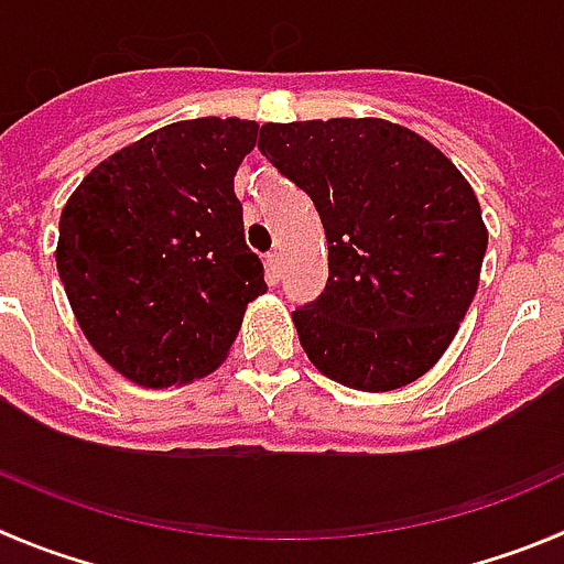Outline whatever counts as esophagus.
<instances>
[{
	"instance_id": "34e87169",
	"label": "esophagus",
	"mask_w": 564,
	"mask_h": 564,
	"mask_svg": "<svg viewBox=\"0 0 564 564\" xmlns=\"http://www.w3.org/2000/svg\"><path fill=\"white\" fill-rule=\"evenodd\" d=\"M264 264H268V273H271L273 279H279V273H282V256H279V253H268Z\"/></svg>"
}]
</instances>
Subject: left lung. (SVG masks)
I'll return each mask as SVG.
<instances>
[{
	"label": "left lung",
	"instance_id": "left-lung-1",
	"mask_svg": "<svg viewBox=\"0 0 564 564\" xmlns=\"http://www.w3.org/2000/svg\"><path fill=\"white\" fill-rule=\"evenodd\" d=\"M262 152L311 195L328 282L293 311L308 360L360 392H392L438 362L478 291L487 227L455 164L380 118L264 123Z\"/></svg>",
	"mask_w": 564,
	"mask_h": 564
}]
</instances>
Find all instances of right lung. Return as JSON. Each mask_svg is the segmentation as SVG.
I'll return each mask as SVG.
<instances>
[{
	"label": "right lung",
	"instance_id": "add662e5",
	"mask_svg": "<svg viewBox=\"0 0 564 564\" xmlns=\"http://www.w3.org/2000/svg\"><path fill=\"white\" fill-rule=\"evenodd\" d=\"M256 132L239 118L164 126L95 166L63 207L65 296L132 383L164 389L216 369L268 288L232 193Z\"/></svg>",
	"mask_w": 564,
	"mask_h": 564
}]
</instances>
